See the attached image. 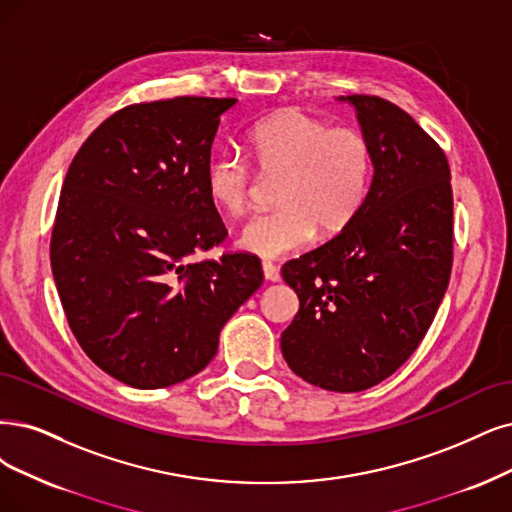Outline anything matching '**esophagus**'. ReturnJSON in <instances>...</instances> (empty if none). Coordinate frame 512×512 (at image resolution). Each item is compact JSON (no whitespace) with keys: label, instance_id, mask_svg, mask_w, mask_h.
I'll use <instances>...</instances> for the list:
<instances>
[{"label":"esophagus","instance_id":"esophagus-1","mask_svg":"<svg viewBox=\"0 0 512 512\" xmlns=\"http://www.w3.org/2000/svg\"><path fill=\"white\" fill-rule=\"evenodd\" d=\"M263 276H266V280H270V282L280 280V272L272 261H263Z\"/></svg>","mask_w":512,"mask_h":512}]
</instances>
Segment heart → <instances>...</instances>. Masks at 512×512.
Returning <instances> with one entry per match:
<instances>
[{"instance_id":"heart-1","label":"heart","mask_w":512,"mask_h":512,"mask_svg":"<svg viewBox=\"0 0 512 512\" xmlns=\"http://www.w3.org/2000/svg\"><path fill=\"white\" fill-rule=\"evenodd\" d=\"M246 147L261 175L278 177V208L251 217L238 232L242 251L276 259L333 236L361 211L373 177V147L363 130L329 126L304 109H280L246 132ZM206 194L223 213L238 215L251 200L255 168L234 149L206 168Z\"/></svg>"}]
</instances>
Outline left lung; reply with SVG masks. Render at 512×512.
I'll use <instances>...</instances> for the list:
<instances>
[{
	"mask_svg": "<svg viewBox=\"0 0 512 512\" xmlns=\"http://www.w3.org/2000/svg\"><path fill=\"white\" fill-rule=\"evenodd\" d=\"M373 147V181L358 215L325 244L282 266L299 312L282 356L308 384L361 392L420 346L447 291L453 194L441 145L407 111L348 94Z\"/></svg>",
	"mask_w": 512,
	"mask_h": 512,
	"instance_id": "left-lung-1",
	"label": "left lung"
}]
</instances>
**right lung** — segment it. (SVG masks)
I'll return each instance as SVG.
<instances>
[{
  "label": "right lung",
  "instance_id": "1",
  "mask_svg": "<svg viewBox=\"0 0 512 512\" xmlns=\"http://www.w3.org/2000/svg\"><path fill=\"white\" fill-rule=\"evenodd\" d=\"M234 103L126 105L67 170L50 238L56 289L90 361L132 388L202 371L223 325L263 282L251 253L192 259L227 236L204 181L221 113Z\"/></svg>",
  "mask_w": 512,
  "mask_h": 512
}]
</instances>
